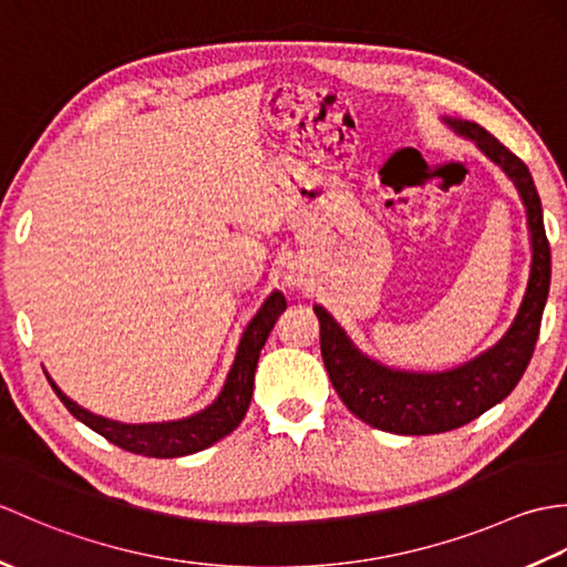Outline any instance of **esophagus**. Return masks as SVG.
Masks as SVG:
<instances>
[{"instance_id": "esophagus-1", "label": "esophagus", "mask_w": 567, "mask_h": 567, "mask_svg": "<svg viewBox=\"0 0 567 567\" xmlns=\"http://www.w3.org/2000/svg\"><path fill=\"white\" fill-rule=\"evenodd\" d=\"M302 285H305V280L297 272L285 275V287H290V290H302Z\"/></svg>"}]
</instances>
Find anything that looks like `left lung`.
Segmentation results:
<instances>
[{"instance_id":"8db88e82","label":"left lung","mask_w":567,"mask_h":567,"mask_svg":"<svg viewBox=\"0 0 567 567\" xmlns=\"http://www.w3.org/2000/svg\"><path fill=\"white\" fill-rule=\"evenodd\" d=\"M441 122L457 136L473 141L519 192L532 240V270L522 305L502 339L465 363L439 372L400 370L380 363L360 351L327 309L315 305L321 323V358L333 390L360 421L400 436H429L465 426L499 404L516 388L532 360L550 287V246L544 209L528 167L480 124L451 116H443Z\"/></svg>"}]
</instances>
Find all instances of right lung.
<instances>
[{
    "mask_svg": "<svg viewBox=\"0 0 567 567\" xmlns=\"http://www.w3.org/2000/svg\"><path fill=\"white\" fill-rule=\"evenodd\" d=\"M285 307L287 302L282 292L272 290L265 297V302L260 305L256 315H252L244 333H240L234 363L228 368V375L219 394L214 396L212 404L183 419L151 421V424H124V421L92 414L90 409L72 402L48 372L45 378L72 416L82 421L84 426H90L92 431H97L100 436H104L110 443L118 445V449L148 457L192 455L209 449L216 441H221L240 424V421H244L252 396V380H256L260 351Z\"/></svg>",
    "mask_w": 567,
    "mask_h": 567,
    "instance_id": "1",
    "label": "right lung"
}]
</instances>
